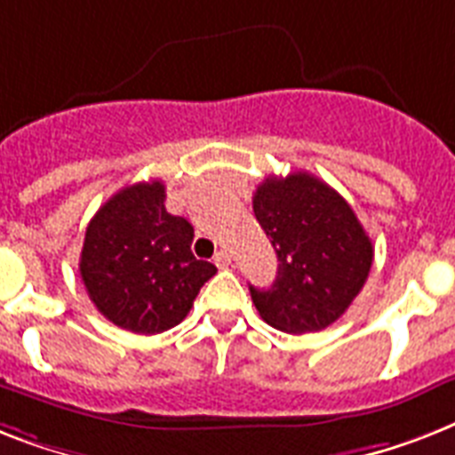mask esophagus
<instances>
[{
	"mask_svg": "<svg viewBox=\"0 0 455 455\" xmlns=\"http://www.w3.org/2000/svg\"><path fill=\"white\" fill-rule=\"evenodd\" d=\"M213 263H216L218 267H228V265L232 263V256L228 253V251H218L216 258H213Z\"/></svg>",
	"mask_w": 455,
	"mask_h": 455,
	"instance_id": "1",
	"label": "esophagus"
}]
</instances>
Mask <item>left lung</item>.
Listing matches in <instances>:
<instances>
[{
    "label": "left lung",
    "instance_id": "8db88e82",
    "mask_svg": "<svg viewBox=\"0 0 455 455\" xmlns=\"http://www.w3.org/2000/svg\"><path fill=\"white\" fill-rule=\"evenodd\" d=\"M253 213L277 253L270 289L249 286L258 315L284 333L333 324L364 286L373 244L352 206L312 173L270 176L253 195Z\"/></svg>",
    "mask_w": 455,
    "mask_h": 455
}]
</instances>
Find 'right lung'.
Masks as SVG:
<instances>
[{"instance_id": "right-lung-1", "label": "right lung", "mask_w": 455, "mask_h": 455, "mask_svg": "<svg viewBox=\"0 0 455 455\" xmlns=\"http://www.w3.org/2000/svg\"><path fill=\"white\" fill-rule=\"evenodd\" d=\"M164 183L129 185L91 218L79 272L105 319L131 333L180 324L216 265L192 256V225L164 209Z\"/></svg>"}]
</instances>
